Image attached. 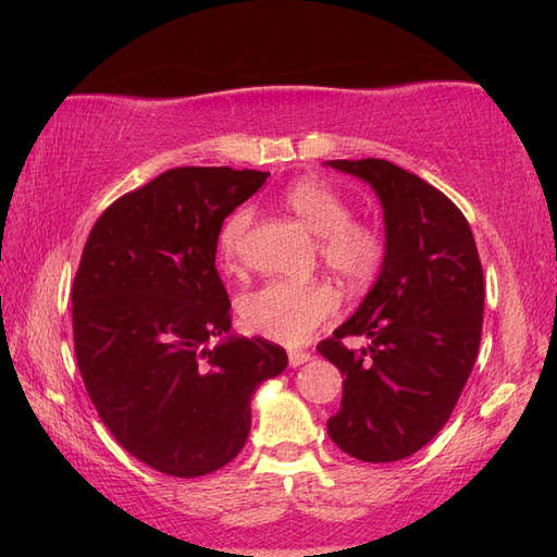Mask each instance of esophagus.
Returning a JSON list of instances; mask_svg holds the SVG:
<instances>
[{
    "mask_svg": "<svg viewBox=\"0 0 557 557\" xmlns=\"http://www.w3.org/2000/svg\"><path fill=\"white\" fill-rule=\"evenodd\" d=\"M306 361H311V351L289 349V366H294V369H297V366H301V363H306Z\"/></svg>",
    "mask_w": 557,
    "mask_h": 557,
    "instance_id": "1",
    "label": "esophagus"
}]
</instances>
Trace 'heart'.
I'll return each mask as SVG.
<instances>
[{"label": "heart", "instance_id": "b5f03b06", "mask_svg": "<svg viewBox=\"0 0 557 557\" xmlns=\"http://www.w3.org/2000/svg\"><path fill=\"white\" fill-rule=\"evenodd\" d=\"M285 206L306 230L318 236V253L325 268L351 287L369 285L385 265L387 239L381 224L351 218V200L323 180H301L285 191ZM251 227V210L239 208L224 220L218 236L222 265L234 268L242 258ZM337 292L325 280H275L248 292L239 301L246 330L268 339L299 345L335 315Z\"/></svg>", "mask_w": 557, "mask_h": 557}]
</instances>
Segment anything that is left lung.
I'll use <instances>...</instances> for the list:
<instances>
[{"label": "left lung", "instance_id": "1", "mask_svg": "<svg viewBox=\"0 0 557 557\" xmlns=\"http://www.w3.org/2000/svg\"><path fill=\"white\" fill-rule=\"evenodd\" d=\"M369 182L385 210L387 256L359 311L318 351L345 375L333 443L361 461H397L441 433L474 369L483 270L461 210L435 186L377 158L330 160ZM347 336L370 347L349 350Z\"/></svg>", "mask_w": 557, "mask_h": 557}]
</instances>
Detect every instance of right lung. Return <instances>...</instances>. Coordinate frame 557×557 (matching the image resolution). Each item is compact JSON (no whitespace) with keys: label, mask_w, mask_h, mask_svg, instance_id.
<instances>
[{"label":"right lung","mask_w":557,"mask_h":557,"mask_svg":"<svg viewBox=\"0 0 557 557\" xmlns=\"http://www.w3.org/2000/svg\"><path fill=\"white\" fill-rule=\"evenodd\" d=\"M270 172L174 168L116 198L92 224L71 287L88 397L128 455L168 476L227 467L251 431L253 389L287 369L232 327L215 268L222 222Z\"/></svg>","instance_id":"1"}]
</instances>
